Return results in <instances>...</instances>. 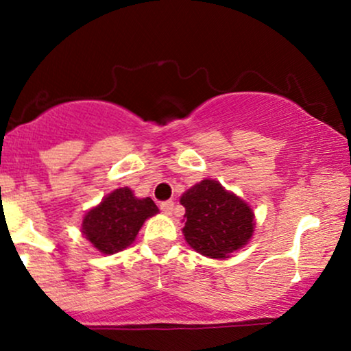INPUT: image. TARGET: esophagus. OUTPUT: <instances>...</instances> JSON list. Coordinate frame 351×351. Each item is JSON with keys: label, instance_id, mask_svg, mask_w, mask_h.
Instances as JSON below:
<instances>
[{"label": "esophagus", "instance_id": "obj_1", "mask_svg": "<svg viewBox=\"0 0 351 351\" xmlns=\"http://www.w3.org/2000/svg\"><path fill=\"white\" fill-rule=\"evenodd\" d=\"M160 209H162L165 215L170 216L173 213V209H175V203H173V201H163V203L160 204Z\"/></svg>", "mask_w": 351, "mask_h": 351}]
</instances>
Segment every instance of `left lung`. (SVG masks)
<instances>
[{
	"mask_svg": "<svg viewBox=\"0 0 351 351\" xmlns=\"http://www.w3.org/2000/svg\"><path fill=\"white\" fill-rule=\"evenodd\" d=\"M183 231L189 247L211 259H228L254 234L252 208L219 181L203 180L181 195Z\"/></svg>",
	"mask_w": 351,
	"mask_h": 351,
	"instance_id": "8db88e82",
	"label": "left lung"
}]
</instances>
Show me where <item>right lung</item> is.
<instances>
[{
	"instance_id": "right-lung-1",
	"label": "right lung",
	"mask_w": 351,
	"mask_h": 351,
	"mask_svg": "<svg viewBox=\"0 0 351 351\" xmlns=\"http://www.w3.org/2000/svg\"><path fill=\"white\" fill-rule=\"evenodd\" d=\"M160 209L152 198H136L128 186L114 189L97 206L84 215L82 236L104 256H112L134 244L148 217Z\"/></svg>"
}]
</instances>
